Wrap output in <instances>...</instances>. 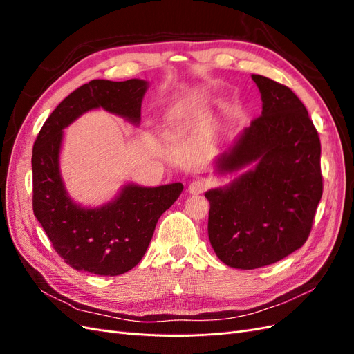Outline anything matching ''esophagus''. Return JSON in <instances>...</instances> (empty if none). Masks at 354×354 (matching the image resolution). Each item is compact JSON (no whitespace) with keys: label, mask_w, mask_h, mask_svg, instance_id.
<instances>
[{"label":"esophagus","mask_w":354,"mask_h":354,"mask_svg":"<svg viewBox=\"0 0 354 354\" xmlns=\"http://www.w3.org/2000/svg\"><path fill=\"white\" fill-rule=\"evenodd\" d=\"M207 186H208V181H207V180L196 178V180H194V181H192V183L189 185L187 192H189L190 195H199V194H202L203 190L207 189Z\"/></svg>","instance_id":"1"}]
</instances>
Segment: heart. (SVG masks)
Wrapping results in <instances>:
<instances>
[{
    "label": "heart",
    "instance_id": "heart-1",
    "mask_svg": "<svg viewBox=\"0 0 354 354\" xmlns=\"http://www.w3.org/2000/svg\"><path fill=\"white\" fill-rule=\"evenodd\" d=\"M178 113H180V111H178V109H176L173 113H171V120H176V118L178 116Z\"/></svg>",
    "mask_w": 354,
    "mask_h": 354
}]
</instances>
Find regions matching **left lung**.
<instances>
[{"mask_svg":"<svg viewBox=\"0 0 354 354\" xmlns=\"http://www.w3.org/2000/svg\"><path fill=\"white\" fill-rule=\"evenodd\" d=\"M261 115L217 156L218 174L238 173L209 189L208 236L229 267L252 270L301 248L322 198L320 140L306 106L285 85L252 75Z\"/></svg>","mask_w":354,"mask_h":354,"instance_id":"obj_1","label":"left lung"}]
</instances>
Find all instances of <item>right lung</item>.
Returning a JSON list of instances; mask_svg holds the SVG:
<instances>
[{"mask_svg": "<svg viewBox=\"0 0 354 354\" xmlns=\"http://www.w3.org/2000/svg\"><path fill=\"white\" fill-rule=\"evenodd\" d=\"M145 80H93L71 93L47 118L32 151L34 214L56 252L72 269L118 276L136 267L153 236L159 217L180 196L183 185L145 187L127 183L100 207L75 202L60 173L63 131L80 116L104 109L140 125Z\"/></svg>", "mask_w": 354, "mask_h": 354, "instance_id": "obj_1", "label": "right lung"}]
</instances>
